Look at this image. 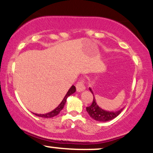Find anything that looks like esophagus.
Returning <instances> with one entry per match:
<instances>
[{
	"label": "esophagus",
	"mask_w": 153,
	"mask_h": 153,
	"mask_svg": "<svg viewBox=\"0 0 153 153\" xmlns=\"http://www.w3.org/2000/svg\"><path fill=\"white\" fill-rule=\"evenodd\" d=\"M76 89L78 92H81V91H83L85 90V82H84V80H80V81L77 82Z\"/></svg>",
	"instance_id": "esophagus-1"
}]
</instances>
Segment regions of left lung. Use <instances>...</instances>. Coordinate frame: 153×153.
Returning a JSON list of instances; mask_svg holds the SVG:
<instances>
[{
    "instance_id": "8db88e82",
    "label": "left lung",
    "mask_w": 153,
    "mask_h": 153,
    "mask_svg": "<svg viewBox=\"0 0 153 153\" xmlns=\"http://www.w3.org/2000/svg\"><path fill=\"white\" fill-rule=\"evenodd\" d=\"M89 90L91 91L94 96V101L90 106L86 107V111L91 118L94 119V120L98 121V122H107V121H110L114 119L122 112V108L120 110L116 111H108L103 110L100 108L96 102V99L94 98L92 89L89 88Z\"/></svg>"
}]
</instances>
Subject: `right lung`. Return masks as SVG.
Wrapping results in <instances>:
<instances>
[{
  "mask_svg": "<svg viewBox=\"0 0 153 153\" xmlns=\"http://www.w3.org/2000/svg\"><path fill=\"white\" fill-rule=\"evenodd\" d=\"M75 91H76L75 87L74 86V85H72L71 88L69 89V91H68V93H67L65 96L64 97V99H63L62 102L59 103V106H57V108H54L53 111L49 112V113L45 114H34L36 116H37V117H42V118H52V117H55V116H57V114H59V112H60L61 111H62V108H64V106H65V104L67 99H68V96H70L71 95L74 94V93L75 92Z\"/></svg>",
  "mask_w": 153,
  "mask_h": 153,
  "instance_id": "1",
  "label": "right lung"
}]
</instances>
